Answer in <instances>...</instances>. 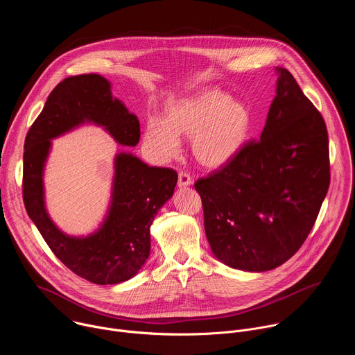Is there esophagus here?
<instances>
[{
  "instance_id": "obj_1",
  "label": "esophagus",
  "mask_w": 355,
  "mask_h": 355,
  "mask_svg": "<svg viewBox=\"0 0 355 355\" xmlns=\"http://www.w3.org/2000/svg\"><path fill=\"white\" fill-rule=\"evenodd\" d=\"M191 182H192V178L189 177L188 173L181 171V173L178 174V185H180V187H188V185H191Z\"/></svg>"
}]
</instances>
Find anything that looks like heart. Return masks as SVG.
<instances>
[{"instance_id":"b5f03b06","label":"heart","mask_w":355,"mask_h":355,"mask_svg":"<svg viewBox=\"0 0 355 355\" xmlns=\"http://www.w3.org/2000/svg\"><path fill=\"white\" fill-rule=\"evenodd\" d=\"M251 130L245 104L218 88H207L167 108L166 119H148L146 141L163 159L180 147L178 136L191 137L193 159L207 168L227 164L244 146Z\"/></svg>"}]
</instances>
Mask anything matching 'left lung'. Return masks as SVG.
Returning <instances> with one entry per match:
<instances>
[{"mask_svg": "<svg viewBox=\"0 0 355 355\" xmlns=\"http://www.w3.org/2000/svg\"><path fill=\"white\" fill-rule=\"evenodd\" d=\"M277 95L260 140H248L195 189L214 254L244 271L288 261L311 233L330 185L324 119L293 76L277 69Z\"/></svg>", "mask_w": 355, "mask_h": 355, "instance_id": "left-lung-1", "label": "left lung"}]
</instances>
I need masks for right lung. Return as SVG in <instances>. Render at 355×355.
<instances>
[{
	"instance_id": "obj_1",
	"label": "right lung",
	"mask_w": 355,
	"mask_h": 355,
	"mask_svg": "<svg viewBox=\"0 0 355 355\" xmlns=\"http://www.w3.org/2000/svg\"><path fill=\"white\" fill-rule=\"evenodd\" d=\"M84 122L104 126L123 146L139 143V121L112 98L108 80L99 74L69 77L50 92L26 135L22 196L29 218L69 270L92 284L112 285L130 279L146 263L151 222L173 196L178 174L173 168L148 167L130 153H119L105 222L88 237L66 236L44 209L43 166L50 140Z\"/></svg>"
}]
</instances>
